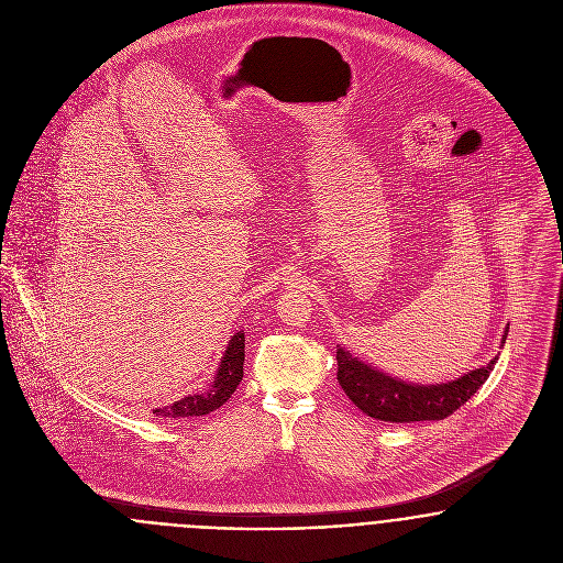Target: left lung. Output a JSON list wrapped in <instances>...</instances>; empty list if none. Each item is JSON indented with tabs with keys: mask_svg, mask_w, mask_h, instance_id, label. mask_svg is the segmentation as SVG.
I'll use <instances>...</instances> for the list:
<instances>
[{
	"mask_svg": "<svg viewBox=\"0 0 563 563\" xmlns=\"http://www.w3.org/2000/svg\"><path fill=\"white\" fill-rule=\"evenodd\" d=\"M335 360L338 384L364 413L386 422H416L442 420L460 409L487 382L498 357L455 382L440 386L405 384L371 368L368 364H362L357 357H351L342 349L335 351Z\"/></svg>",
	"mask_w": 563,
	"mask_h": 563,
	"instance_id": "1",
	"label": "left lung"
}]
</instances>
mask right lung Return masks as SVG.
Listing matches in <instances>:
<instances>
[{"mask_svg":"<svg viewBox=\"0 0 563 563\" xmlns=\"http://www.w3.org/2000/svg\"><path fill=\"white\" fill-rule=\"evenodd\" d=\"M242 364H244V333L239 331L234 333V338L228 344V351L221 360L219 373L212 382V386L199 395H190L186 399L166 405L161 409H154V413L158 418H192V416H206L214 409H219L225 401H230V397L234 395V390L239 388L242 382Z\"/></svg>","mask_w":563,"mask_h":563,"instance_id":"obj_1","label":"right lung"}]
</instances>
